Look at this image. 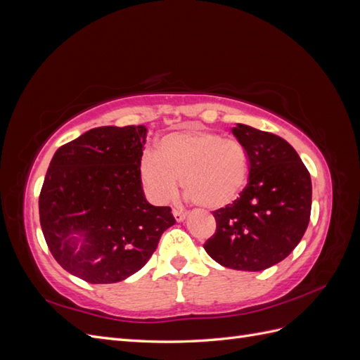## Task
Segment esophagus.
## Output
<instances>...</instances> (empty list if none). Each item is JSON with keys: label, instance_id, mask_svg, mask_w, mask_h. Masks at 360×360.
I'll return each mask as SVG.
<instances>
[{"label": "esophagus", "instance_id": "esophagus-1", "mask_svg": "<svg viewBox=\"0 0 360 360\" xmlns=\"http://www.w3.org/2000/svg\"><path fill=\"white\" fill-rule=\"evenodd\" d=\"M172 214H174V217H176V221L177 222H181L184 217L188 216V213L186 212H183V210H179V209H172Z\"/></svg>", "mask_w": 360, "mask_h": 360}]
</instances>
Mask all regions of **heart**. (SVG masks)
<instances>
[{
  "label": "heart",
  "instance_id": "obj_1",
  "mask_svg": "<svg viewBox=\"0 0 360 360\" xmlns=\"http://www.w3.org/2000/svg\"><path fill=\"white\" fill-rule=\"evenodd\" d=\"M249 156L238 139L205 129H188L163 136L158 151L141 159V177L156 202L177 192L179 179L188 198L209 210L224 209L243 192Z\"/></svg>",
  "mask_w": 360,
  "mask_h": 360
}]
</instances>
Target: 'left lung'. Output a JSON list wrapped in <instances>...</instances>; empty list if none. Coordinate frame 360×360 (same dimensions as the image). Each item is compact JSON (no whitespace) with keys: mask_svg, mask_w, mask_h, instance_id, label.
<instances>
[{"mask_svg":"<svg viewBox=\"0 0 360 360\" xmlns=\"http://www.w3.org/2000/svg\"><path fill=\"white\" fill-rule=\"evenodd\" d=\"M233 134L248 150L249 179L240 197L213 212L216 231L204 249L225 267L258 271L287 258L302 240L311 216V176L281 136L246 124Z\"/></svg>","mask_w":360,"mask_h":360,"instance_id":"obj_1","label":"left lung"}]
</instances>
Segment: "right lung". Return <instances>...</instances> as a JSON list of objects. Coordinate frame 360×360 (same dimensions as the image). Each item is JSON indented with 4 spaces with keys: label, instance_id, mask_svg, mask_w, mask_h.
I'll list each match as a JSON object with an SVG mask.
<instances>
[{
    "label": "right lung",
    "instance_id": "add662e5",
    "mask_svg": "<svg viewBox=\"0 0 360 360\" xmlns=\"http://www.w3.org/2000/svg\"><path fill=\"white\" fill-rule=\"evenodd\" d=\"M146 134L144 126L96 127L61 146L49 163L39 197L43 236L57 263L90 284H112L143 269L176 224L169 207L144 197Z\"/></svg>",
    "mask_w": 360,
    "mask_h": 360
}]
</instances>
